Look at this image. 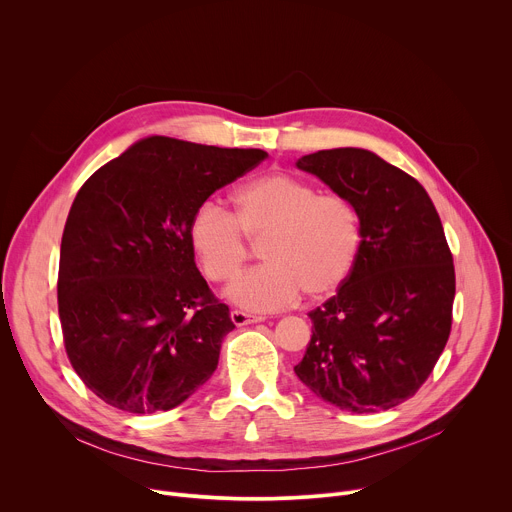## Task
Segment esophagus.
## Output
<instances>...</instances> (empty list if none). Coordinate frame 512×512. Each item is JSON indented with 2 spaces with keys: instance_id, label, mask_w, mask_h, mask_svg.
Returning <instances> with one entry per match:
<instances>
[{
  "instance_id": "1",
  "label": "esophagus",
  "mask_w": 512,
  "mask_h": 512,
  "mask_svg": "<svg viewBox=\"0 0 512 512\" xmlns=\"http://www.w3.org/2000/svg\"><path fill=\"white\" fill-rule=\"evenodd\" d=\"M231 320H233L235 326H247V324L263 322L265 316H253V314H247V312H241V310H233L231 312Z\"/></svg>"
}]
</instances>
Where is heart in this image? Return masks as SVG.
Segmentation results:
<instances>
[{
  "label": "heart",
  "instance_id": "heart-1",
  "mask_svg": "<svg viewBox=\"0 0 512 512\" xmlns=\"http://www.w3.org/2000/svg\"><path fill=\"white\" fill-rule=\"evenodd\" d=\"M267 261L241 275L229 296L249 310H279L302 291L324 300L350 277L362 223L356 206L338 192H318L289 174H265L235 192V212L202 202L188 225L190 247L210 281H231L249 257L247 239H261Z\"/></svg>",
  "mask_w": 512,
  "mask_h": 512
}]
</instances>
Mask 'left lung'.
I'll use <instances>...</instances> for the list:
<instances>
[{
    "label": "left lung",
    "mask_w": 512,
    "mask_h": 512,
    "mask_svg": "<svg viewBox=\"0 0 512 512\" xmlns=\"http://www.w3.org/2000/svg\"><path fill=\"white\" fill-rule=\"evenodd\" d=\"M358 210L362 245L338 294L312 310V340L294 371L352 413L387 411L417 393L444 352L456 296L454 259L425 188L360 148L296 162Z\"/></svg>",
    "instance_id": "8db88e82"
}]
</instances>
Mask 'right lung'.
<instances>
[{
    "mask_svg": "<svg viewBox=\"0 0 512 512\" xmlns=\"http://www.w3.org/2000/svg\"><path fill=\"white\" fill-rule=\"evenodd\" d=\"M265 158L152 135L79 190L60 243L58 316L72 369L111 407L174 409L216 371L235 324L194 263L188 225Z\"/></svg>",
    "mask_w": 512,
    "mask_h": 512,
    "instance_id": "add662e5",
    "label": "right lung"
}]
</instances>
